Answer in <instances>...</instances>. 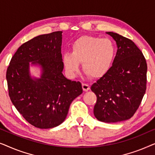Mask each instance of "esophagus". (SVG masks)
Segmentation results:
<instances>
[{"label":"esophagus","mask_w":155,"mask_h":155,"mask_svg":"<svg viewBox=\"0 0 155 155\" xmlns=\"http://www.w3.org/2000/svg\"><path fill=\"white\" fill-rule=\"evenodd\" d=\"M82 89H83V90L84 91V92H87V91H88L89 90H90V85L87 84L82 83Z\"/></svg>","instance_id":"esophagus-1"}]
</instances>
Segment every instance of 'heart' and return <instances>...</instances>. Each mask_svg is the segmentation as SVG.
<instances>
[{
	"instance_id": "heart-1",
	"label": "heart",
	"mask_w": 155,
	"mask_h": 155,
	"mask_svg": "<svg viewBox=\"0 0 155 155\" xmlns=\"http://www.w3.org/2000/svg\"><path fill=\"white\" fill-rule=\"evenodd\" d=\"M116 54V44L109 38L82 36L73 42L71 54L65 53L63 62L67 73L75 76L82 68L93 78L102 77L109 71Z\"/></svg>"
}]
</instances>
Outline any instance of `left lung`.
<instances>
[{
	"label": "left lung",
	"mask_w": 155,
	"mask_h": 155,
	"mask_svg": "<svg viewBox=\"0 0 155 155\" xmlns=\"http://www.w3.org/2000/svg\"><path fill=\"white\" fill-rule=\"evenodd\" d=\"M118 50L111 68L91 87L96 94L94 116L116 123L134 115L146 91L147 65L143 53L132 40L108 31Z\"/></svg>",
	"instance_id": "obj_1"
}]
</instances>
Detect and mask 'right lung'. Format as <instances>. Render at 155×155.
<instances>
[{"instance_id":"obj_1","label":"right lung","mask_w":155,"mask_h":155,"mask_svg":"<svg viewBox=\"0 0 155 155\" xmlns=\"http://www.w3.org/2000/svg\"><path fill=\"white\" fill-rule=\"evenodd\" d=\"M61 44V31L33 38L18 48L6 72L12 103L27 122L39 128L62 124L71 102L82 93L80 82L63 75ZM29 62L41 65V78H31Z\"/></svg>"}]
</instances>
